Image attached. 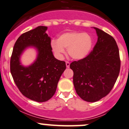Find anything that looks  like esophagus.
<instances>
[{"instance_id":"obj_1","label":"esophagus","mask_w":129,"mask_h":129,"mask_svg":"<svg viewBox=\"0 0 129 129\" xmlns=\"http://www.w3.org/2000/svg\"><path fill=\"white\" fill-rule=\"evenodd\" d=\"M66 67L68 68H69V66H70V63L68 61H66Z\"/></svg>"}]
</instances>
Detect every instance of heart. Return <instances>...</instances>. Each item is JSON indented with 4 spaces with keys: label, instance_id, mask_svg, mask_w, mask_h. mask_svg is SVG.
<instances>
[{
    "label": "heart",
    "instance_id": "obj_1",
    "mask_svg": "<svg viewBox=\"0 0 129 129\" xmlns=\"http://www.w3.org/2000/svg\"><path fill=\"white\" fill-rule=\"evenodd\" d=\"M51 46L53 51L59 57L63 55L65 49H68L69 57L79 60L89 54L92 47V40L86 33H66L60 35L57 41H52Z\"/></svg>",
    "mask_w": 129,
    "mask_h": 129
}]
</instances>
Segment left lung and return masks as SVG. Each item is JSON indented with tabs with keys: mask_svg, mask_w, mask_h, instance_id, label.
Returning a JSON list of instances; mask_svg holds the SVG:
<instances>
[{
	"mask_svg": "<svg viewBox=\"0 0 129 129\" xmlns=\"http://www.w3.org/2000/svg\"><path fill=\"white\" fill-rule=\"evenodd\" d=\"M98 41L90 53L70 64L77 94L84 101L94 102L106 96L119 76L121 61L116 42L103 30L93 27Z\"/></svg>",
	"mask_w": 129,
	"mask_h": 129,
	"instance_id": "1",
	"label": "left lung"
}]
</instances>
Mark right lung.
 Wrapping results in <instances>:
<instances>
[{"label": "right lung", "instance_id": "obj_1", "mask_svg": "<svg viewBox=\"0 0 129 129\" xmlns=\"http://www.w3.org/2000/svg\"><path fill=\"white\" fill-rule=\"evenodd\" d=\"M47 29L46 26H38L22 34L14 44L10 60V71L18 89L26 98L38 102H46L54 95L66 69L65 62L53 56ZM30 47L37 49V57L32 64L24 67L20 58Z\"/></svg>", "mask_w": 129, "mask_h": 129}]
</instances>
